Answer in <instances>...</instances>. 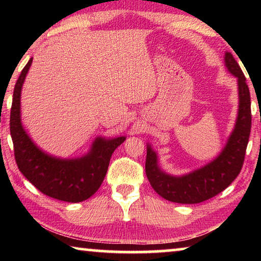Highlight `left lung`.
I'll list each match as a JSON object with an SVG mask.
<instances>
[{
	"instance_id": "obj_1",
	"label": "left lung",
	"mask_w": 261,
	"mask_h": 261,
	"mask_svg": "<svg viewBox=\"0 0 261 261\" xmlns=\"http://www.w3.org/2000/svg\"><path fill=\"white\" fill-rule=\"evenodd\" d=\"M228 71L237 78L238 115L236 124L218 158L183 176H173L159 167L158 155L147 145L145 170L152 188L165 199L178 204H198L222 192L232 183L243 167L251 131V98L244 73L231 53L224 55Z\"/></svg>"
}]
</instances>
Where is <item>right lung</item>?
I'll return each mask as SVG.
<instances>
[{
    "instance_id": "right-lung-1",
    "label": "right lung",
    "mask_w": 261,
    "mask_h": 261,
    "mask_svg": "<svg viewBox=\"0 0 261 261\" xmlns=\"http://www.w3.org/2000/svg\"><path fill=\"white\" fill-rule=\"evenodd\" d=\"M31 59L17 81L10 112V134L18 169L39 191L57 200L81 202L98 191L108 170L109 161L125 137H98L90 153L78 159H60L41 151L26 134L20 121V93Z\"/></svg>"
}]
</instances>
